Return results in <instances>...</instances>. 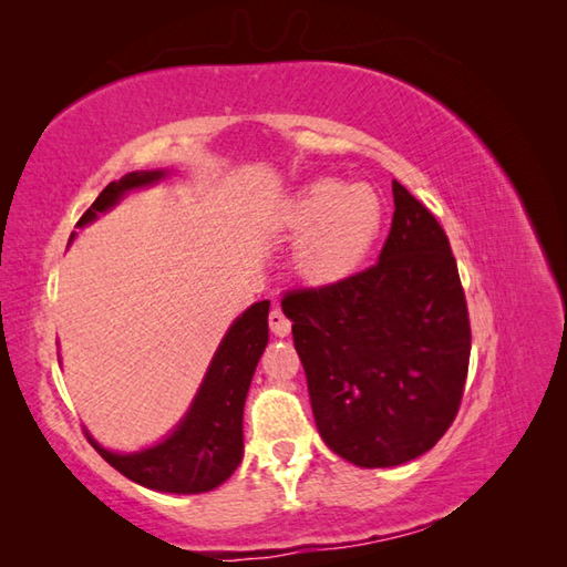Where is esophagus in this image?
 I'll use <instances>...</instances> for the list:
<instances>
[{
    "label": "esophagus",
    "instance_id": "esophagus-1",
    "mask_svg": "<svg viewBox=\"0 0 567 567\" xmlns=\"http://www.w3.org/2000/svg\"><path fill=\"white\" fill-rule=\"evenodd\" d=\"M269 328H271V332L276 334V338H286V334L291 332V320H288V318L281 313V308H271V313H269Z\"/></svg>",
    "mask_w": 567,
    "mask_h": 567
}]
</instances>
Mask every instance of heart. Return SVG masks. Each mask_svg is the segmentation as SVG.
<instances>
[{"mask_svg":"<svg viewBox=\"0 0 567 567\" xmlns=\"http://www.w3.org/2000/svg\"><path fill=\"white\" fill-rule=\"evenodd\" d=\"M284 225L300 235L296 269L316 284L348 279L367 261L384 227V203L367 186L320 178L298 190Z\"/></svg>","mask_w":567,"mask_h":567,"instance_id":"b5f03b06","label":"heart"}]
</instances>
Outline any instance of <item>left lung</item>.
I'll return each mask as SVG.
<instances>
[{"label":"left lung","instance_id":"1","mask_svg":"<svg viewBox=\"0 0 567 567\" xmlns=\"http://www.w3.org/2000/svg\"><path fill=\"white\" fill-rule=\"evenodd\" d=\"M379 261L281 298L316 425L360 467L423 455L453 425L470 367V316L445 229L394 181Z\"/></svg>","mask_w":567,"mask_h":567}]
</instances>
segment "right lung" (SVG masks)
I'll return each instance as SVG.
<instances>
[{
    "mask_svg": "<svg viewBox=\"0 0 567 567\" xmlns=\"http://www.w3.org/2000/svg\"><path fill=\"white\" fill-rule=\"evenodd\" d=\"M161 171L126 173V176L97 195L78 225H87L117 203L126 190L148 186L158 181ZM269 300L254 303L245 316L225 334L207 369V377L195 396L186 419L178 431L168 435L156 447L142 453L117 455L100 447L87 435L90 445L105 457L124 477L142 487L173 494H200L223 484L241 462V411L251 384L254 369L269 342Z\"/></svg>",
    "mask_w": 567,
    "mask_h": 567,
    "instance_id": "right-lung-1",
    "label": "right lung"
}]
</instances>
